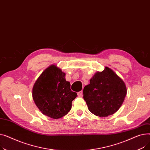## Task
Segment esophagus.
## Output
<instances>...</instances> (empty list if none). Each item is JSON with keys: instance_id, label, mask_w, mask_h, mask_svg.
<instances>
[{"instance_id": "esophagus-1", "label": "esophagus", "mask_w": 150, "mask_h": 150, "mask_svg": "<svg viewBox=\"0 0 150 150\" xmlns=\"http://www.w3.org/2000/svg\"><path fill=\"white\" fill-rule=\"evenodd\" d=\"M82 94H83V91H80V92H78L77 93V95H78V97L82 96Z\"/></svg>"}]
</instances>
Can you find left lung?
<instances>
[{"instance_id":"obj_1","label":"left lung","mask_w":150,"mask_h":150,"mask_svg":"<svg viewBox=\"0 0 150 150\" xmlns=\"http://www.w3.org/2000/svg\"><path fill=\"white\" fill-rule=\"evenodd\" d=\"M127 93L125 82L111 69L105 67L97 72L90 84L83 89V98L89 111L101 117L116 112L123 104Z\"/></svg>"}]
</instances>
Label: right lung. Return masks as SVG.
<instances>
[{
    "mask_svg": "<svg viewBox=\"0 0 150 150\" xmlns=\"http://www.w3.org/2000/svg\"><path fill=\"white\" fill-rule=\"evenodd\" d=\"M65 75L57 65L52 64L43 71L33 87L35 105L44 115L54 119L66 115L77 97V93L71 91Z\"/></svg>",
    "mask_w": 150,
    "mask_h": 150,
    "instance_id": "right-lung-1",
    "label": "right lung"
}]
</instances>
